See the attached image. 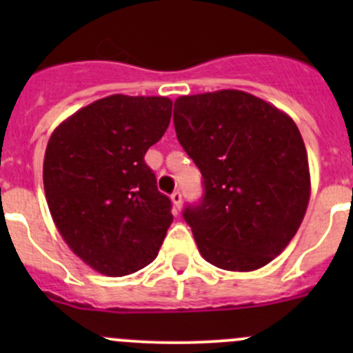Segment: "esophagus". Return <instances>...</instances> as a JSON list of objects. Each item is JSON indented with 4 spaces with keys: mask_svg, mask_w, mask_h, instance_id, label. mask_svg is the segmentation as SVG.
I'll use <instances>...</instances> for the list:
<instances>
[{
    "mask_svg": "<svg viewBox=\"0 0 353 353\" xmlns=\"http://www.w3.org/2000/svg\"><path fill=\"white\" fill-rule=\"evenodd\" d=\"M170 199H172L174 203V212H179L181 206H183V194H181V191H174V193L170 194Z\"/></svg>",
    "mask_w": 353,
    "mask_h": 353,
    "instance_id": "esophagus-1",
    "label": "esophagus"
}]
</instances>
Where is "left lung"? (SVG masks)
<instances>
[{
    "label": "left lung",
    "mask_w": 353,
    "mask_h": 353,
    "mask_svg": "<svg viewBox=\"0 0 353 353\" xmlns=\"http://www.w3.org/2000/svg\"><path fill=\"white\" fill-rule=\"evenodd\" d=\"M174 105L177 140L205 179L203 201L184 210L198 251L229 272L263 268L297 234L311 198L297 124L234 88L183 95Z\"/></svg>",
    "instance_id": "1"
}]
</instances>
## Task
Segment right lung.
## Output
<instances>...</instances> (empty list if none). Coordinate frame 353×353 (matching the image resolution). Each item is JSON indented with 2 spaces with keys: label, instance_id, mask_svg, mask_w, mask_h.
I'll list each match as a JSON object with an SVG mask.
<instances>
[{
  "label": "right lung",
  "instance_id": "right-lung-1",
  "mask_svg": "<svg viewBox=\"0 0 353 353\" xmlns=\"http://www.w3.org/2000/svg\"><path fill=\"white\" fill-rule=\"evenodd\" d=\"M172 101L114 94L66 117L49 138L42 179L54 225L97 273L150 265L172 223L145 154L165 133Z\"/></svg>",
  "mask_w": 353,
  "mask_h": 353
}]
</instances>
